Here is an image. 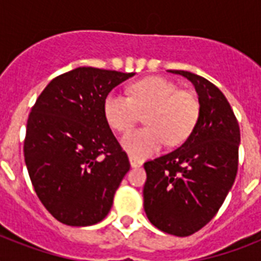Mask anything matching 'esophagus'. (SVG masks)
<instances>
[{"label": "esophagus", "instance_id": "obj_1", "mask_svg": "<svg viewBox=\"0 0 261 261\" xmlns=\"http://www.w3.org/2000/svg\"><path fill=\"white\" fill-rule=\"evenodd\" d=\"M130 164H131V167H133V168H138V167H141V165H142V163H141L139 160L133 159V157H130Z\"/></svg>", "mask_w": 261, "mask_h": 261}]
</instances>
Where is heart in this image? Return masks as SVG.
Wrapping results in <instances>:
<instances>
[{"mask_svg": "<svg viewBox=\"0 0 261 261\" xmlns=\"http://www.w3.org/2000/svg\"><path fill=\"white\" fill-rule=\"evenodd\" d=\"M107 123L119 133H126L146 112V127L127 133L123 149L137 160L155 154L163 147L177 146L190 138L198 124L200 104L194 93L180 90L164 77H147L131 84L128 97L111 92L102 102Z\"/></svg>", "mask_w": 261, "mask_h": 261, "instance_id": "obj_1", "label": "heart"}]
</instances>
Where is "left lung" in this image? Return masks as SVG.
<instances>
[{
	"label": "left lung",
	"instance_id": "obj_1",
	"mask_svg": "<svg viewBox=\"0 0 261 261\" xmlns=\"http://www.w3.org/2000/svg\"><path fill=\"white\" fill-rule=\"evenodd\" d=\"M194 84L200 115L181 146L145 163L143 208L168 234L187 237L214 218L234 182L240 127L230 104L214 84L184 70H168Z\"/></svg>",
	"mask_w": 261,
	"mask_h": 261
}]
</instances>
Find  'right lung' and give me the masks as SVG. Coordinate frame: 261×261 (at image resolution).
I'll return each mask as SVG.
<instances>
[{
    "label": "right lung",
    "mask_w": 261,
    "mask_h": 261,
    "mask_svg": "<svg viewBox=\"0 0 261 261\" xmlns=\"http://www.w3.org/2000/svg\"><path fill=\"white\" fill-rule=\"evenodd\" d=\"M133 75L77 67L55 77L32 107L25 165L38 198L59 222L89 226L110 213L130 163L104 118L102 102Z\"/></svg>",
    "instance_id": "1"
}]
</instances>
